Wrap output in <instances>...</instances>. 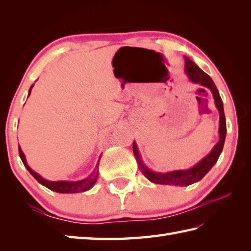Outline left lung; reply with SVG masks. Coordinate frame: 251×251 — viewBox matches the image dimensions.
Listing matches in <instances>:
<instances>
[{
    "label": "left lung",
    "mask_w": 251,
    "mask_h": 251,
    "mask_svg": "<svg viewBox=\"0 0 251 251\" xmlns=\"http://www.w3.org/2000/svg\"><path fill=\"white\" fill-rule=\"evenodd\" d=\"M185 72L189 75L192 82L202 85V86L207 87L212 93V96H214V99L216 102V106L218 108V110H219V113H220V126H219L220 139H219V142L215 146V148L212 149V151L208 154L205 158H202L199 164L195 165L193 168L188 169V170H177V172L167 173V174H157V173L151 172L150 169H148L145 165L141 163L140 157H139V152H138L137 146L134 142L132 149H134V154L137 158L138 164H139L140 170L142 172V174L151 181V182L156 183V184L190 185L192 183L196 182V181H200L208 172H209L210 168L217 163L220 153L222 152L223 145H225L226 135V116H225V111H223L222 100L214 81H212L211 77L208 75V74H206L204 71H201L193 61L190 60L189 58H185Z\"/></svg>",
    "instance_id": "obj_1"
}]
</instances>
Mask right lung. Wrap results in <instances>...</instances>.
I'll list each match as a JSON object with an SVG mask.
<instances>
[{
  "label": "right lung",
  "mask_w": 251,
  "mask_h": 251,
  "mask_svg": "<svg viewBox=\"0 0 251 251\" xmlns=\"http://www.w3.org/2000/svg\"><path fill=\"white\" fill-rule=\"evenodd\" d=\"M32 87H33V85H32V86L30 87L29 96L31 94ZM19 156L21 158V161H23L25 167L28 169V172L32 176H33V177L37 181H39L41 184H43L44 186H46V188H49L51 191L58 192V193H78V192L87 191L95 184L96 180H97V177H98V170H95V172L92 175H90L88 178L81 180V181H75V182H72V181H47V180L42 178L40 175H37L36 173H34L33 170H32L28 166V164H26L25 158V154H24L23 151H21L20 147H19Z\"/></svg>",
  "instance_id": "right-lung-1"
}]
</instances>
